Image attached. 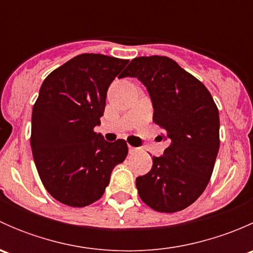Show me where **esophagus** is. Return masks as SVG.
Wrapping results in <instances>:
<instances>
[{
    "mask_svg": "<svg viewBox=\"0 0 253 253\" xmlns=\"http://www.w3.org/2000/svg\"><path fill=\"white\" fill-rule=\"evenodd\" d=\"M128 150H129V153H131V154H133V153L137 150V148L132 147V145H128Z\"/></svg>",
    "mask_w": 253,
    "mask_h": 253,
    "instance_id": "obj_1",
    "label": "esophagus"
}]
</instances>
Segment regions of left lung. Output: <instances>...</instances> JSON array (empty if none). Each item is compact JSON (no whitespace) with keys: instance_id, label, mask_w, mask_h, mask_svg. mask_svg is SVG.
<instances>
[{"instance_id":"1","label":"left lung","mask_w":253,"mask_h":253,"mask_svg":"<svg viewBox=\"0 0 253 253\" xmlns=\"http://www.w3.org/2000/svg\"><path fill=\"white\" fill-rule=\"evenodd\" d=\"M124 77L147 86L159 138L169 143L162 157H153L150 171L136 178L139 197L157 211H182L211 180L220 144L218 108L205 84L167 56L133 58Z\"/></svg>"}]
</instances>
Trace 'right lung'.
<instances>
[{
	"mask_svg": "<svg viewBox=\"0 0 253 253\" xmlns=\"http://www.w3.org/2000/svg\"><path fill=\"white\" fill-rule=\"evenodd\" d=\"M128 60L82 53L50 73L33 106L32 144L38 174L58 202L85 207L96 202L124 162L127 143H110L94 127L100 125L106 91Z\"/></svg>",
	"mask_w": 253,
	"mask_h": 253,
	"instance_id": "add662e5",
	"label": "right lung"
}]
</instances>
